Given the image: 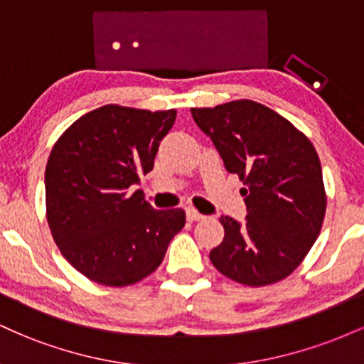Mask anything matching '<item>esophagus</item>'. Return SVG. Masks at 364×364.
<instances>
[{
	"instance_id": "esophagus-1",
	"label": "esophagus",
	"mask_w": 364,
	"mask_h": 364,
	"mask_svg": "<svg viewBox=\"0 0 364 364\" xmlns=\"http://www.w3.org/2000/svg\"><path fill=\"white\" fill-rule=\"evenodd\" d=\"M186 219L190 220V223H196V220L205 219V215L200 214V212H196L195 208H186Z\"/></svg>"
}]
</instances>
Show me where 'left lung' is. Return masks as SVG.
Returning <instances> with one entry per match:
<instances>
[{"instance_id":"8db88e82","label":"left lung","mask_w":364,"mask_h":364,"mask_svg":"<svg viewBox=\"0 0 364 364\" xmlns=\"http://www.w3.org/2000/svg\"><path fill=\"white\" fill-rule=\"evenodd\" d=\"M225 169L245 188V223L220 215L224 240L210 262L232 281L260 287L282 281L304 260L323 224L327 196L318 154L286 118L248 99L193 107Z\"/></svg>"}]
</instances>
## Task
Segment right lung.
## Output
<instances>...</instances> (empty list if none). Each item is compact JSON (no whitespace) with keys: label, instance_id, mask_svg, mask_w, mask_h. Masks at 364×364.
<instances>
[{"label":"right lung","instance_id":"1","mask_svg":"<svg viewBox=\"0 0 364 364\" xmlns=\"http://www.w3.org/2000/svg\"><path fill=\"white\" fill-rule=\"evenodd\" d=\"M176 111L99 107L58 139L46 166V214L58 248L78 272L123 287L150 275L185 225L183 208L156 210L129 188L154 169Z\"/></svg>","mask_w":364,"mask_h":364}]
</instances>
